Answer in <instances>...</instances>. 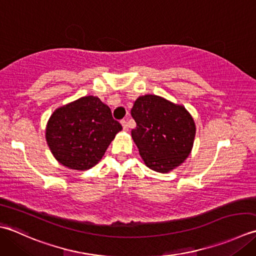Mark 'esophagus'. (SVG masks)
Segmentation results:
<instances>
[{
  "instance_id": "obj_1",
  "label": "esophagus",
  "mask_w": 256,
  "mask_h": 256,
  "mask_svg": "<svg viewBox=\"0 0 256 256\" xmlns=\"http://www.w3.org/2000/svg\"><path fill=\"white\" fill-rule=\"evenodd\" d=\"M122 128H124V132H127V130H128V124H127V122H126V120H122Z\"/></svg>"
}]
</instances>
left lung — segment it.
Segmentation results:
<instances>
[{
  "label": "left lung",
  "mask_w": 256,
  "mask_h": 256,
  "mask_svg": "<svg viewBox=\"0 0 256 256\" xmlns=\"http://www.w3.org/2000/svg\"><path fill=\"white\" fill-rule=\"evenodd\" d=\"M132 116L137 124L132 137L148 168L168 174L189 157L196 124L184 106L157 95L139 96Z\"/></svg>",
  "instance_id": "obj_1"
}]
</instances>
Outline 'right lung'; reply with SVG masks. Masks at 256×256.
I'll return each mask as SVG.
<instances>
[{
	"instance_id": "obj_1",
	"label": "right lung",
	"mask_w": 256,
	"mask_h": 256,
	"mask_svg": "<svg viewBox=\"0 0 256 256\" xmlns=\"http://www.w3.org/2000/svg\"><path fill=\"white\" fill-rule=\"evenodd\" d=\"M110 108L96 96H85L57 108L45 137L54 158L66 168L85 171L96 166L122 132Z\"/></svg>"
}]
</instances>
